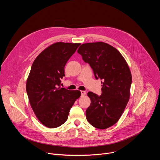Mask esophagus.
Masks as SVG:
<instances>
[{
    "label": "esophagus",
    "instance_id": "1",
    "mask_svg": "<svg viewBox=\"0 0 160 160\" xmlns=\"http://www.w3.org/2000/svg\"><path fill=\"white\" fill-rule=\"evenodd\" d=\"M86 95V92L84 90H82L81 91V96L83 97V96H85Z\"/></svg>",
    "mask_w": 160,
    "mask_h": 160
}]
</instances>
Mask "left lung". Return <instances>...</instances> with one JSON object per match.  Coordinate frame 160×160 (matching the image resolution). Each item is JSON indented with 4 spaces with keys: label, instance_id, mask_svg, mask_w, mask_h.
<instances>
[{
    "label": "left lung",
    "instance_id": "obj_1",
    "mask_svg": "<svg viewBox=\"0 0 160 160\" xmlns=\"http://www.w3.org/2000/svg\"><path fill=\"white\" fill-rule=\"evenodd\" d=\"M77 52L92 68L96 78L102 80L100 96L87 94L91 102L86 110L87 120L95 128H108L119 120L129 101L130 68L116 48L102 42L82 44Z\"/></svg>",
    "mask_w": 160,
    "mask_h": 160
}]
</instances>
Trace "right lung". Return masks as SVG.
<instances>
[{"label":"right lung","instance_id":"right-lung-1","mask_svg":"<svg viewBox=\"0 0 160 160\" xmlns=\"http://www.w3.org/2000/svg\"><path fill=\"white\" fill-rule=\"evenodd\" d=\"M80 43H54L33 61L26 89L31 107L38 120L49 128L58 127L68 119L71 108L81 95L80 90L61 88L64 66Z\"/></svg>","mask_w":160,"mask_h":160}]
</instances>
